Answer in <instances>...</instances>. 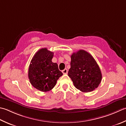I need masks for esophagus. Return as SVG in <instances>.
Masks as SVG:
<instances>
[{
  "label": "esophagus",
  "instance_id": "obj_1",
  "mask_svg": "<svg viewBox=\"0 0 126 126\" xmlns=\"http://www.w3.org/2000/svg\"><path fill=\"white\" fill-rule=\"evenodd\" d=\"M62 73L64 74H66L68 73V70L66 69H64L62 70Z\"/></svg>",
  "mask_w": 126,
  "mask_h": 126
}]
</instances>
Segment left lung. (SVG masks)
I'll list each match as a JSON object with an SVG mask.
<instances>
[{
  "mask_svg": "<svg viewBox=\"0 0 126 126\" xmlns=\"http://www.w3.org/2000/svg\"><path fill=\"white\" fill-rule=\"evenodd\" d=\"M68 76L75 87L82 92H89L97 88L102 75L98 64L87 51L80 50L71 56Z\"/></svg>",
  "mask_w": 126,
  "mask_h": 126,
  "instance_id": "left-lung-1",
  "label": "left lung"
}]
</instances>
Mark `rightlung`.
I'll use <instances>...</instances> for the list:
<instances>
[{
	"label": "right lung",
	"instance_id": "1",
	"mask_svg": "<svg viewBox=\"0 0 126 126\" xmlns=\"http://www.w3.org/2000/svg\"><path fill=\"white\" fill-rule=\"evenodd\" d=\"M53 52L47 48H41L33 56L28 69V78L32 85L42 92H47L55 87L63 75L58 64L53 63Z\"/></svg>",
	"mask_w": 126,
	"mask_h": 126
}]
</instances>
